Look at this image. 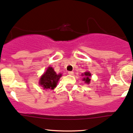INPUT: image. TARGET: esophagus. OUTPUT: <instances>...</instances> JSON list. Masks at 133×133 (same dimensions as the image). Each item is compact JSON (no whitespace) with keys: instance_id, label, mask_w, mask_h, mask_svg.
Returning <instances> with one entry per match:
<instances>
[{"instance_id":"1","label":"esophagus","mask_w":133,"mask_h":133,"mask_svg":"<svg viewBox=\"0 0 133 133\" xmlns=\"http://www.w3.org/2000/svg\"><path fill=\"white\" fill-rule=\"evenodd\" d=\"M68 74L70 75H73V74H74V72H73V71H68Z\"/></svg>"}]
</instances>
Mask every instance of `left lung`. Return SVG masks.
Wrapping results in <instances>:
<instances>
[{
	"mask_svg": "<svg viewBox=\"0 0 133 133\" xmlns=\"http://www.w3.org/2000/svg\"><path fill=\"white\" fill-rule=\"evenodd\" d=\"M84 75V77L83 78V80L85 81V82L87 83V84H89V82H90V80H91L90 79L91 73H89V72H85ZM83 76H84V75H83Z\"/></svg>",
	"mask_w": 133,
	"mask_h": 133,
	"instance_id": "left-lung-1",
	"label": "left lung"
}]
</instances>
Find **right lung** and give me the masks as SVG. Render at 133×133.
<instances>
[{
    "instance_id": "1",
    "label": "right lung",
    "mask_w": 133,
    "mask_h": 133,
    "mask_svg": "<svg viewBox=\"0 0 133 133\" xmlns=\"http://www.w3.org/2000/svg\"><path fill=\"white\" fill-rule=\"evenodd\" d=\"M61 76V74L57 75L51 67H49L45 73L41 76L39 84L43 89H53L57 87V83Z\"/></svg>"
}]
</instances>
